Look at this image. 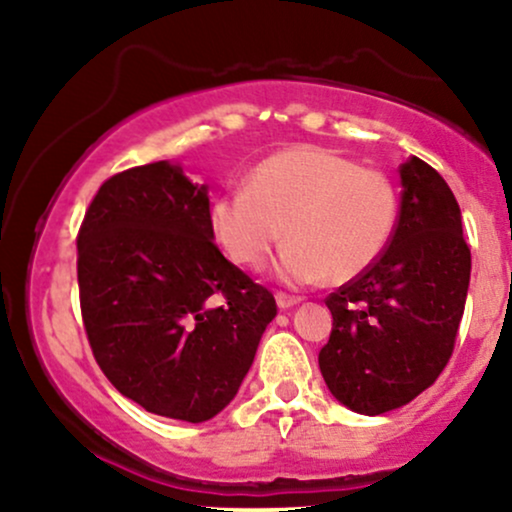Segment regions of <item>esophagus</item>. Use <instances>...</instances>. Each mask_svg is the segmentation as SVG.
Returning <instances> with one entry per match:
<instances>
[{
    "label": "esophagus",
    "instance_id": "1",
    "mask_svg": "<svg viewBox=\"0 0 512 512\" xmlns=\"http://www.w3.org/2000/svg\"><path fill=\"white\" fill-rule=\"evenodd\" d=\"M301 303V296H289V293H276V305H279L281 310H289L293 305Z\"/></svg>",
    "mask_w": 512,
    "mask_h": 512
}]
</instances>
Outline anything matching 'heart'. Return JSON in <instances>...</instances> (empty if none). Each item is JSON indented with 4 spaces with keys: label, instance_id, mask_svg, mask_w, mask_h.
Returning a JSON list of instances; mask_svg holds the SVG:
<instances>
[{
    "label": "heart",
    "instance_id": "heart-1",
    "mask_svg": "<svg viewBox=\"0 0 512 512\" xmlns=\"http://www.w3.org/2000/svg\"><path fill=\"white\" fill-rule=\"evenodd\" d=\"M399 197L380 170L325 146H291L257 163L245 190L209 204V231L233 264L262 269L284 236L286 284H346L363 276L395 238Z\"/></svg>",
    "mask_w": 512,
    "mask_h": 512
}]
</instances>
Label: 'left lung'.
Listing matches in <instances>:
<instances>
[{
  "label": "left lung",
  "instance_id": "8db88e82",
  "mask_svg": "<svg viewBox=\"0 0 512 512\" xmlns=\"http://www.w3.org/2000/svg\"><path fill=\"white\" fill-rule=\"evenodd\" d=\"M395 238L373 269L327 296L320 370L344 407L378 416L419 397L448 366L467 301L472 252L460 204L436 168L399 166Z\"/></svg>",
  "mask_w": 512,
  "mask_h": 512
}]
</instances>
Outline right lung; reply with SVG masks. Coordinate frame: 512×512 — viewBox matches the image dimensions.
Here are the masks:
<instances>
[{"label": "right lung", "mask_w": 512, "mask_h": 512, "mask_svg": "<svg viewBox=\"0 0 512 512\" xmlns=\"http://www.w3.org/2000/svg\"><path fill=\"white\" fill-rule=\"evenodd\" d=\"M81 317L120 395L168 419H214L255 361L276 301L216 248L207 185L178 163L101 185L76 238Z\"/></svg>", "instance_id": "add662e5"}]
</instances>
